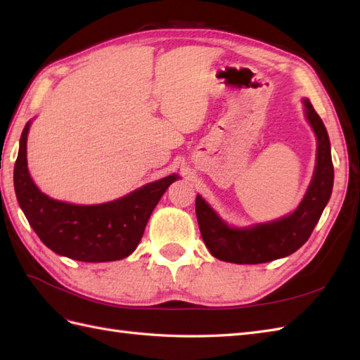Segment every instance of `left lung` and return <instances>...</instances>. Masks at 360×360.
Returning <instances> with one entry per match:
<instances>
[{
    "label": "left lung",
    "instance_id": "obj_1",
    "mask_svg": "<svg viewBox=\"0 0 360 360\" xmlns=\"http://www.w3.org/2000/svg\"><path fill=\"white\" fill-rule=\"evenodd\" d=\"M304 114L317 137L314 176L298 207L272 223L248 229L229 227L217 212L196 196V218L201 236L210 254L223 262L236 264H258L294 254L308 241L322 217L333 192L334 167L326 128L309 101L304 98Z\"/></svg>",
    "mask_w": 360,
    "mask_h": 360
}]
</instances>
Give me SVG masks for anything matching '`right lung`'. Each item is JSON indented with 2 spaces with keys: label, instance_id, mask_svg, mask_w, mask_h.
<instances>
[{
  "label": "right lung",
  "instance_id": "obj_1",
  "mask_svg": "<svg viewBox=\"0 0 360 360\" xmlns=\"http://www.w3.org/2000/svg\"><path fill=\"white\" fill-rule=\"evenodd\" d=\"M29 127L30 122L21 133L13 186L38 238L56 254L77 262H116L133 254L156 204L179 176L170 174L105 204L75 205L52 200L38 190L27 170Z\"/></svg>",
  "mask_w": 360,
  "mask_h": 360
}]
</instances>
